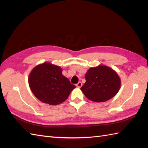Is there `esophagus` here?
Instances as JSON below:
<instances>
[{"mask_svg": "<svg viewBox=\"0 0 148 148\" xmlns=\"http://www.w3.org/2000/svg\"><path fill=\"white\" fill-rule=\"evenodd\" d=\"M82 82H78V83L76 84V86H77V87H78V88H80V87H82Z\"/></svg>", "mask_w": 148, "mask_h": 148, "instance_id": "34e87169", "label": "esophagus"}]
</instances>
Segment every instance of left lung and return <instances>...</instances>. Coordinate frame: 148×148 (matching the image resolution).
<instances>
[{
    "instance_id": "1",
    "label": "left lung",
    "mask_w": 148,
    "mask_h": 148,
    "mask_svg": "<svg viewBox=\"0 0 148 148\" xmlns=\"http://www.w3.org/2000/svg\"><path fill=\"white\" fill-rule=\"evenodd\" d=\"M86 82L80 89L89 99L106 101L114 97L120 89L121 80L116 72L107 66L91 68L85 75Z\"/></svg>"
}]
</instances>
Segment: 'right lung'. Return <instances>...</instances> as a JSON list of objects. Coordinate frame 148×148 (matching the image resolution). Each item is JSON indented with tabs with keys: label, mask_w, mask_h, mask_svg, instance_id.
<instances>
[{
	"label": "right lung",
	"mask_w": 148,
	"mask_h": 148,
	"mask_svg": "<svg viewBox=\"0 0 148 148\" xmlns=\"http://www.w3.org/2000/svg\"><path fill=\"white\" fill-rule=\"evenodd\" d=\"M58 66L45 62L36 66L29 76L31 91L38 99L45 103L56 105L64 102L75 86L62 74Z\"/></svg>",
	"instance_id": "add662e5"
}]
</instances>
